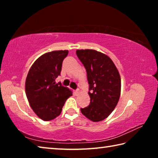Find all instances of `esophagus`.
<instances>
[{
  "label": "esophagus",
  "instance_id": "1",
  "mask_svg": "<svg viewBox=\"0 0 158 158\" xmlns=\"http://www.w3.org/2000/svg\"><path fill=\"white\" fill-rule=\"evenodd\" d=\"M79 93H80V90H79V89H77L75 90V94H76V95L79 94Z\"/></svg>",
  "mask_w": 158,
  "mask_h": 158
}]
</instances>
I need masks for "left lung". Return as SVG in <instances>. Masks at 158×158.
Instances as JSON below:
<instances>
[{"label": "left lung", "instance_id": "8db88e82", "mask_svg": "<svg viewBox=\"0 0 158 158\" xmlns=\"http://www.w3.org/2000/svg\"><path fill=\"white\" fill-rule=\"evenodd\" d=\"M85 67L89 84L90 105L81 113L93 122L101 121L111 114L121 95V80L113 61L104 53L93 49L77 50Z\"/></svg>", "mask_w": 158, "mask_h": 158}]
</instances>
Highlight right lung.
I'll use <instances>...</instances> for the list:
<instances>
[{
	"mask_svg": "<svg viewBox=\"0 0 158 158\" xmlns=\"http://www.w3.org/2000/svg\"><path fill=\"white\" fill-rule=\"evenodd\" d=\"M68 50L44 53L31 66L26 79V94L32 109L45 121L59 116L63 106L73 92L55 79L60 75Z\"/></svg>",
	"mask_w": 158,
	"mask_h": 158,
	"instance_id": "1",
	"label": "right lung"
}]
</instances>
